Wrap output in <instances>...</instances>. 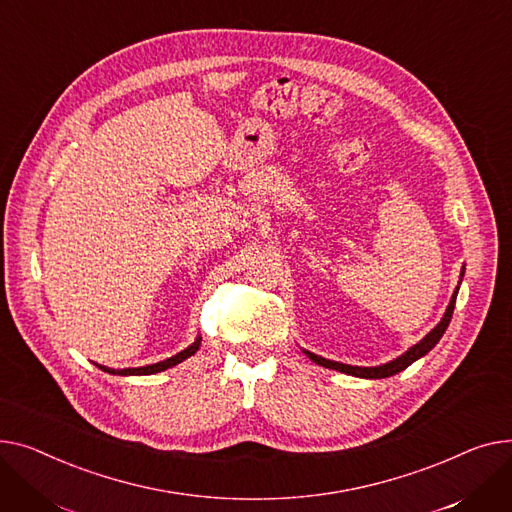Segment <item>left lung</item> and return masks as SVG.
Instances as JSON below:
<instances>
[{"label": "left lung", "instance_id": "obj_1", "mask_svg": "<svg viewBox=\"0 0 512 512\" xmlns=\"http://www.w3.org/2000/svg\"><path fill=\"white\" fill-rule=\"evenodd\" d=\"M463 273H465V268L461 270V277H463ZM457 293H459V287L455 289L453 297H450V304H448V308H446L442 320L430 330V333H428L422 341L415 343L409 351H405L401 357L393 359V362H388V364L374 366V368H359V366H347V364L333 362V359H324V357L314 355V353H310V351H304V353L312 359L314 364L324 366V368H328V370H339V372L349 374V376H357V378H388V376H395V374L403 372L407 366H411V364L415 362V359L424 357V355L440 341V337L444 335V330L448 328L450 318H453V310H455V302H457Z\"/></svg>", "mask_w": 512, "mask_h": 512}]
</instances>
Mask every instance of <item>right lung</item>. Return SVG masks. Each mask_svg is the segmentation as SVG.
<instances>
[{"label":"right lung","instance_id":"add662e5","mask_svg":"<svg viewBox=\"0 0 512 512\" xmlns=\"http://www.w3.org/2000/svg\"><path fill=\"white\" fill-rule=\"evenodd\" d=\"M200 341H202V337H196V341L190 345V347H186L184 351H179L177 355H173V357H167V359H163V362H159V364H150V366H142V368H124V370H113V368H105V366H99L103 372H109V374H117V376H148V374H157V372H163V370H167V368H173V366H177V364H182L184 359H188L190 355H194L198 349H200Z\"/></svg>","mask_w":512,"mask_h":512}]
</instances>
